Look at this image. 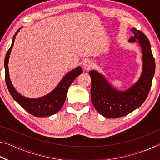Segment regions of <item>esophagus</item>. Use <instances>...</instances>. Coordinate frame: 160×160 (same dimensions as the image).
I'll return each instance as SVG.
<instances>
[{"instance_id":"1","label":"esophagus","mask_w":160,"mask_h":160,"mask_svg":"<svg viewBox=\"0 0 160 160\" xmlns=\"http://www.w3.org/2000/svg\"><path fill=\"white\" fill-rule=\"evenodd\" d=\"M93 65H94V63H93L92 61L90 60V59H87V60L85 62H84L83 68H84V69H85V70H89L93 67Z\"/></svg>"}]
</instances>
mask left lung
<instances>
[{
  "instance_id": "left-lung-1",
  "label": "left lung",
  "mask_w": 160,
  "mask_h": 160,
  "mask_svg": "<svg viewBox=\"0 0 160 160\" xmlns=\"http://www.w3.org/2000/svg\"><path fill=\"white\" fill-rule=\"evenodd\" d=\"M134 36L129 42H138L142 49V71L138 81L125 91L116 90L102 74L91 70V100L95 109L107 118H116L128 114L141 106L150 90L155 72V61L148 37L132 28Z\"/></svg>"
}]
</instances>
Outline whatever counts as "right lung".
<instances>
[{
  "instance_id": "1",
  "label": "right lung",
  "mask_w": 160,
  "mask_h": 160,
  "mask_svg": "<svg viewBox=\"0 0 160 160\" xmlns=\"http://www.w3.org/2000/svg\"><path fill=\"white\" fill-rule=\"evenodd\" d=\"M20 28L15 32L12 41L11 47L5 55L4 67L5 72V82L8 89L9 92L16 102L20 106L26 110L27 112L31 113L32 115L37 117H44V116H49L55 114L60 110L64 104L66 99V94L69 87L74 80L78 76L82 73V69L80 66L68 72L61 80L58 85L54 90L48 93L47 95L39 97V98L32 99L28 98L20 94H19L13 87L10 79L9 70H8V61L10 54L14 45L15 36L21 29Z\"/></svg>"
}]
</instances>
